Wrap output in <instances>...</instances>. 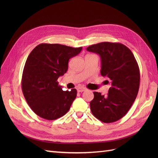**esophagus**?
Here are the masks:
<instances>
[{
    "label": "esophagus",
    "mask_w": 158,
    "mask_h": 158,
    "mask_svg": "<svg viewBox=\"0 0 158 158\" xmlns=\"http://www.w3.org/2000/svg\"><path fill=\"white\" fill-rule=\"evenodd\" d=\"M86 89V88H84V87H79V88H78V89H77V90H78V92H84V91Z\"/></svg>",
    "instance_id": "obj_1"
}]
</instances>
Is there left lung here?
I'll list each match as a JSON object with an SVG mask.
<instances>
[{"mask_svg": "<svg viewBox=\"0 0 158 158\" xmlns=\"http://www.w3.org/2000/svg\"><path fill=\"white\" fill-rule=\"evenodd\" d=\"M86 49L101 57V74L111 85L106 95L94 92L91 111L103 123L115 122L125 115L136 98L140 78L136 60L132 51L119 43L102 42Z\"/></svg>", "mask_w": 158, "mask_h": 158, "instance_id": "1", "label": "left lung"}]
</instances>
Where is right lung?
Here are the masks:
<instances>
[{
    "instance_id": "obj_1",
    "label": "right lung",
    "mask_w": 158,
    "mask_h": 158,
    "mask_svg": "<svg viewBox=\"0 0 158 158\" xmlns=\"http://www.w3.org/2000/svg\"><path fill=\"white\" fill-rule=\"evenodd\" d=\"M82 49L41 44L30 52L23 70L22 89L27 104L39 117L55 120L69 111L77 91H63L57 80L67 71L69 59Z\"/></svg>"
}]
</instances>
